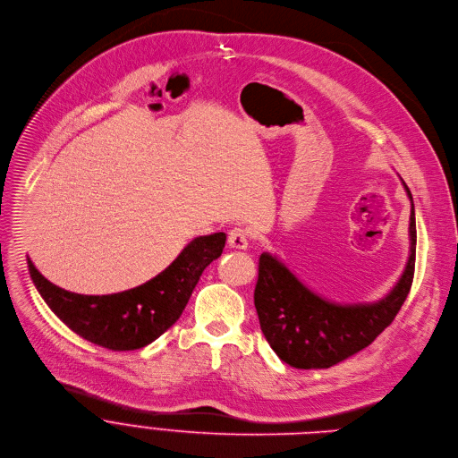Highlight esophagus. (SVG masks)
Instances as JSON below:
<instances>
[{"label": "esophagus", "instance_id": "esophagus-1", "mask_svg": "<svg viewBox=\"0 0 458 458\" xmlns=\"http://www.w3.org/2000/svg\"><path fill=\"white\" fill-rule=\"evenodd\" d=\"M228 246L233 248V250H246V248H248V232L244 228L230 230Z\"/></svg>", "mask_w": 458, "mask_h": 458}]
</instances>
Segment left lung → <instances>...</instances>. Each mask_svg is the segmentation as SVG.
Wrapping results in <instances>:
<instances>
[{"mask_svg":"<svg viewBox=\"0 0 458 458\" xmlns=\"http://www.w3.org/2000/svg\"><path fill=\"white\" fill-rule=\"evenodd\" d=\"M411 200L409 258L405 268L382 300L336 303L310 290L277 256L263 252L254 305L274 352L296 369H328L370 345L402 309L414 276L417 221Z\"/></svg>","mask_w":458,"mask_h":458,"instance_id":"1","label":"left lung"}]
</instances>
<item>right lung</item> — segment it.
<instances>
[{
    "instance_id": "add662e5",
    "label": "right lung",
    "mask_w": 458,
    "mask_h": 458,
    "mask_svg": "<svg viewBox=\"0 0 458 458\" xmlns=\"http://www.w3.org/2000/svg\"><path fill=\"white\" fill-rule=\"evenodd\" d=\"M225 242V232L195 237L158 276L107 296L69 293L41 276L30 259L27 265L39 296L78 336L111 351H135L181 318L200 274L223 254Z\"/></svg>"
}]
</instances>
